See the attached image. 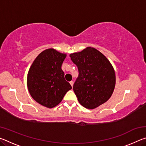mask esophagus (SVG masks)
<instances>
[{"mask_svg":"<svg viewBox=\"0 0 146 146\" xmlns=\"http://www.w3.org/2000/svg\"><path fill=\"white\" fill-rule=\"evenodd\" d=\"M70 83L71 86L73 87V81H71V82H70Z\"/></svg>","mask_w":146,"mask_h":146,"instance_id":"esophagus-1","label":"esophagus"}]
</instances>
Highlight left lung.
I'll list each match as a JSON object with an SVG mask.
<instances>
[{
    "label": "left lung",
    "instance_id": "8db88e82",
    "mask_svg": "<svg viewBox=\"0 0 146 146\" xmlns=\"http://www.w3.org/2000/svg\"><path fill=\"white\" fill-rule=\"evenodd\" d=\"M70 56L78 70L73 89L79 103L91 110L108 101L116 82L114 69L108 58L91 47Z\"/></svg>",
    "mask_w": 146,
    "mask_h": 146
}]
</instances>
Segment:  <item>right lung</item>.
Returning a JSON list of instances; mask_svg holds the SVG:
<instances>
[{
	"label": "right lung",
	"mask_w": 146,
	"mask_h": 146,
	"mask_svg": "<svg viewBox=\"0 0 146 146\" xmlns=\"http://www.w3.org/2000/svg\"><path fill=\"white\" fill-rule=\"evenodd\" d=\"M66 56L54 49H46L37 56L29 70V92L36 102L46 108L55 107L72 88L61 69Z\"/></svg>",
	"instance_id": "add662e5"
}]
</instances>
